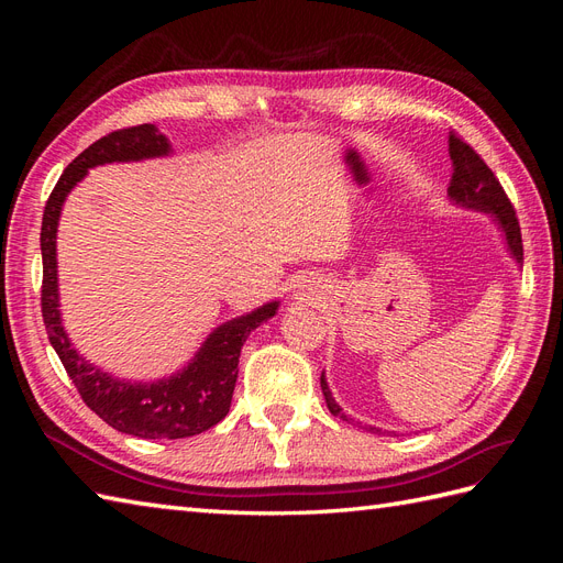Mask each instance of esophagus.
<instances>
[{
	"mask_svg": "<svg viewBox=\"0 0 563 563\" xmlns=\"http://www.w3.org/2000/svg\"><path fill=\"white\" fill-rule=\"evenodd\" d=\"M300 291H302V294H300V296H305V288H300ZM308 298H310V294H308V296H305V298H302V300H308Z\"/></svg>",
	"mask_w": 563,
	"mask_h": 563,
	"instance_id": "esophagus-1",
	"label": "esophagus"
}]
</instances>
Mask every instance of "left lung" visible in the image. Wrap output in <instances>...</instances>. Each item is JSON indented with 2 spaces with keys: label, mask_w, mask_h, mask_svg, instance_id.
<instances>
[{
  "label": "left lung",
  "mask_w": 563,
  "mask_h": 563,
  "mask_svg": "<svg viewBox=\"0 0 563 563\" xmlns=\"http://www.w3.org/2000/svg\"><path fill=\"white\" fill-rule=\"evenodd\" d=\"M449 155H451V162H453L449 197L465 209L490 213L493 220H496L498 228L505 234V242H507L509 253H512V258L519 265H523L521 228H519V220H517L512 201L507 199L500 180L493 176V172L486 166V162L479 155H476V152L453 131L449 133ZM321 391H323V399H327L329 411L333 416L345 418L343 413H340L343 408H340L335 404V399L331 397V389H329L327 378H323V373H321ZM366 430L376 432V434L380 432L378 428H366Z\"/></svg>",
  "instance_id": "obj_1"
}]
</instances>
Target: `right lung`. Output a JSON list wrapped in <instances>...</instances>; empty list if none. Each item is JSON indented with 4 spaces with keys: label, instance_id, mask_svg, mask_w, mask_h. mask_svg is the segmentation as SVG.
<instances>
[{
    "label": "right lung",
    "instance_id": "add662e5",
    "mask_svg": "<svg viewBox=\"0 0 563 563\" xmlns=\"http://www.w3.org/2000/svg\"><path fill=\"white\" fill-rule=\"evenodd\" d=\"M172 152L166 135L155 124H141L112 131L89 145L75 157L54 192L48 195L42 218V317L48 333V343L75 383L84 404L103 418L110 428L141 439H185L207 432L223 420L230 411L232 391L236 383L242 345L253 329L277 314L279 302H265L263 308L244 317H236L218 327L195 360L172 378L155 383H131L112 378L77 354L60 323L58 310V275H56V232L65 197L87 176L89 168L112 162H141L150 157H164Z\"/></svg>",
    "mask_w": 563,
    "mask_h": 563
}]
</instances>
